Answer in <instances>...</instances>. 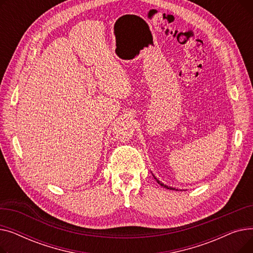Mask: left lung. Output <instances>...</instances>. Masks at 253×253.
<instances>
[{"mask_svg":"<svg viewBox=\"0 0 253 253\" xmlns=\"http://www.w3.org/2000/svg\"><path fill=\"white\" fill-rule=\"evenodd\" d=\"M155 177V176H154ZM155 179L157 180V182L159 183V184H160V185H162V187H164V188H166V189H169V190H175V189H173V188H171V187H167V185H165L164 183H162L160 180H159V179H157V177H155Z\"/></svg>","mask_w":253,"mask_h":253,"instance_id":"8db88e82","label":"left lung"}]
</instances>
